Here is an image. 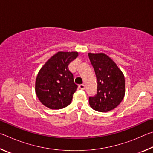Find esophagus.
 Wrapping results in <instances>:
<instances>
[{
	"instance_id": "esophagus-1",
	"label": "esophagus",
	"mask_w": 153,
	"mask_h": 153,
	"mask_svg": "<svg viewBox=\"0 0 153 153\" xmlns=\"http://www.w3.org/2000/svg\"><path fill=\"white\" fill-rule=\"evenodd\" d=\"M79 89H81V90H84L85 89V85L84 84H79Z\"/></svg>"
}]
</instances>
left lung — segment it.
I'll return each mask as SVG.
<instances>
[{
	"instance_id": "obj_1",
	"label": "left lung",
	"mask_w": 153,
	"mask_h": 153,
	"mask_svg": "<svg viewBox=\"0 0 153 153\" xmlns=\"http://www.w3.org/2000/svg\"><path fill=\"white\" fill-rule=\"evenodd\" d=\"M97 81V92L89 97L93 109L107 112L117 107L125 95V78L112 59L103 53L88 54Z\"/></svg>"
}]
</instances>
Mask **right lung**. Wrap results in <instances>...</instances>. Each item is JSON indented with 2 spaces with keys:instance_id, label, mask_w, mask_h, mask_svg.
Segmentation results:
<instances>
[{
  "instance_id": "add662e5",
  "label": "right lung",
  "mask_w": 153,
  "mask_h": 153,
  "mask_svg": "<svg viewBox=\"0 0 153 153\" xmlns=\"http://www.w3.org/2000/svg\"><path fill=\"white\" fill-rule=\"evenodd\" d=\"M77 52H59L49 59L36 79V93L40 101L51 109H61L70 104L77 85L69 70Z\"/></svg>"
}]
</instances>
